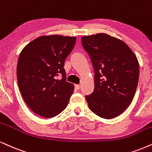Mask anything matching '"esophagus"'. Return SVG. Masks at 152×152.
I'll return each mask as SVG.
<instances>
[{
    "label": "esophagus",
    "mask_w": 152,
    "mask_h": 152,
    "mask_svg": "<svg viewBox=\"0 0 152 152\" xmlns=\"http://www.w3.org/2000/svg\"><path fill=\"white\" fill-rule=\"evenodd\" d=\"M80 88V86L79 85H75V88H76V90H79Z\"/></svg>",
    "instance_id": "1"
}]
</instances>
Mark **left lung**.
<instances>
[{
  "label": "left lung",
  "instance_id": "left-lung-1",
  "mask_svg": "<svg viewBox=\"0 0 152 152\" xmlns=\"http://www.w3.org/2000/svg\"><path fill=\"white\" fill-rule=\"evenodd\" d=\"M95 69V88L86 97L94 114L105 119L118 116L135 96L139 80L137 58L127 44L109 34L81 38Z\"/></svg>",
  "mask_w": 152,
  "mask_h": 152
}]
</instances>
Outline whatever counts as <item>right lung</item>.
I'll list each match as a JSON object with an SVG mask.
<instances>
[{
    "label": "right lung",
    "mask_w": 152,
    "mask_h": 152,
    "mask_svg": "<svg viewBox=\"0 0 152 152\" xmlns=\"http://www.w3.org/2000/svg\"><path fill=\"white\" fill-rule=\"evenodd\" d=\"M76 41L75 36H42L21 51L17 66L19 89L26 105L38 116L53 118L68 105L74 86L66 81L64 66ZM59 73L61 80L56 78Z\"/></svg>",
    "instance_id": "add662e5"
}]
</instances>
